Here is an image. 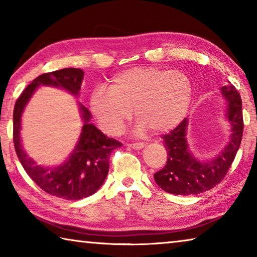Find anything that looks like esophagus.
Instances as JSON below:
<instances>
[{
  "label": "esophagus",
  "mask_w": 257,
  "mask_h": 257,
  "mask_svg": "<svg viewBox=\"0 0 257 257\" xmlns=\"http://www.w3.org/2000/svg\"><path fill=\"white\" fill-rule=\"evenodd\" d=\"M128 146L132 147L134 150H142L145 147V144L144 143H134V144H129Z\"/></svg>",
  "instance_id": "34e87169"
}]
</instances>
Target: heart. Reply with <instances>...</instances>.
<instances>
[{
  "instance_id": "b5f03b06",
  "label": "heart",
  "mask_w": 257,
  "mask_h": 257,
  "mask_svg": "<svg viewBox=\"0 0 257 257\" xmlns=\"http://www.w3.org/2000/svg\"><path fill=\"white\" fill-rule=\"evenodd\" d=\"M193 84L185 72L158 67L132 68L112 78L108 89L96 88L89 105L104 132L119 134L127 121H139L138 130L167 133L189 110Z\"/></svg>"
}]
</instances>
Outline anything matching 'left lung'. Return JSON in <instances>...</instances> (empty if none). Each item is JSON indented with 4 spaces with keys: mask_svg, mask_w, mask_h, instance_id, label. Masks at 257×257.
Listing matches in <instances>:
<instances>
[{
    "mask_svg": "<svg viewBox=\"0 0 257 257\" xmlns=\"http://www.w3.org/2000/svg\"><path fill=\"white\" fill-rule=\"evenodd\" d=\"M222 94L228 101L227 118L231 123V136L227 146L211 161L194 158L187 143L188 120L164 135L163 142L168 153L167 164L154 175L155 182L164 191L175 195H195L210 190L222 181L231 167L240 146L243 120L241 98L233 85L223 86Z\"/></svg>",
    "mask_w": 257,
    "mask_h": 257,
    "instance_id": "left-lung-1",
    "label": "left lung"
}]
</instances>
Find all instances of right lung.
<instances>
[{
    "instance_id": "obj_1",
    "label": "right lung",
    "mask_w": 257,
    "mask_h": 257,
    "mask_svg": "<svg viewBox=\"0 0 257 257\" xmlns=\"http://www.w3.org/2000/svg\"><path fill=\"white\" fill-rule=\"evenodd\" d=\"M82 79L84 71L77 68H66L43 73L26 87L17 99L14 110L15 149L25 171L35 184L47 194L69 201L88 197L96 193L107 176L110 167L108 158L112 151L121 147L122 144L115 139L108 138L93 123H89L92 116L90 112L85 106L80 105L84 125L72 154L59 167H42L29 158L21 145V114L38 86L61 87L77 96L79 94Z\"/></svg>"
}]
</instances>
